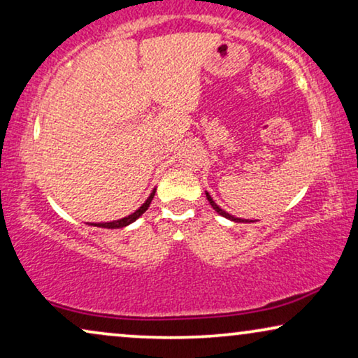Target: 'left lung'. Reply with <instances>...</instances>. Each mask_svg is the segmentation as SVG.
Listing matches in <instances>:
<instances>
[{"label": "left lung", "instance_id": "obj_1", "mask_svg": "<svg viewBox=\"0 0 358 358\" xmlns=\"http://www.w3.org/2000/svg\"><path fill=\"white\" fill-rule=\"evenodd\" d=\"M206 198H208V201H209V204L213 206V209L215 210V213L217 214H220L222 215V217H225V219H229V220H234V222H255V220H248V219H240V217H235V215H231V214H229V213H225L224 209H220L217 204H215V201L210 198V194L208 193V191H206Z\"/></svg>", "mask_w": 358, "mask_h": 358}]
</instances>
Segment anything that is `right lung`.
<instances>
[{
	"label": "right lung",
	"instance_id": "right-lung-1",
	"mask_svg": "<svg viewBox=\"0 0 358 358\" xmlns=\"http://www.w3.org/2000/svg\"><path fill=\"white\" fill-rule=\"evenodd\" d=\"M154 194H155V188L152 189V193L149 194V198L145 199V203L141 206L139 209H136L133 214L127 215V217L113 220V222H99V224H89V225H94V227H102V229H123V227H127V225L133 224L136 219H139L141 215H143L145 210H148V208H149L150 203H152V199H154Z\"/></svg>",
	"mask_w": 358,
	"mask_h": 358
}]
</instances>
